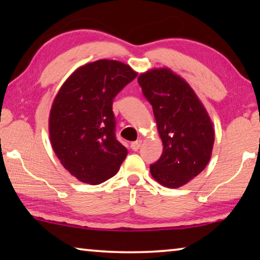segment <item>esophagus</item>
Listing matches in <instances>:
<instances>
[{
  "label": "esophagus",
  "mask_w": 260,
  "mask_h": 260,
  "mask_svg": "<svg viewBox=\"0 0 260 260\" xmlns=\"http://www.w3.org/2000/svg\"><path fill=\"white\" fill-rule=\"evenodd\" d=\"M141 144H142V141L138 140V141H135V142H132V143H131V148L133 149L134 151H136V150H139V149H140Z\"/></svg>",
  "instance_id": "obj_1"
}]
</instances>
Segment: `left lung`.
<instances>
[{"mask_svg": "<svg viewBox=\"0 0 260 260\" xmlns=\"http://www.w3.org/2000/svg\"><path fill=\"white\" fill-rule=\"evenodd\" d=\"M138 81L152 105L164 147L159 159L150 165V173L161 186L179 188L197 177L210 161L213 124L192 88L172 70H149L140 74Z\"/></svg>", "mask_w": 260, "mask_h": 260, "instance_id": "obj_1", "label": "left lung"}]
</instances>
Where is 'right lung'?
<instances>
[{"label":"right lung","instance_id":"obj_1","mask_svg":"<svg viewBox=\"0 0 260 260\" xmlns=\"http://www.w3.org/2000/svg\"><path fill=\"white\" fill-rule=\"evenodd\" d=\"M136 76L129 65L100 59L78 68L59 88L49 114L50 142L79 181L100 184L119 171L127 149L114 134L112 103Z\"/></svg>","mask_w":260,"mask_h":260}]
</instances>
